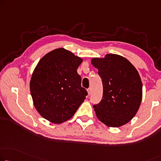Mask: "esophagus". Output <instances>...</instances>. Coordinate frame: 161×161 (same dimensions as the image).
<instances>
[{"instance_id":"1","label":"esophagus","mask_w":161,"mask_h":161,"mask_svg":"<svg viewBox=\"0 0 161 161\" xmlns=\"http://www.w3.org/2000/svg\"><path fill=\"white\" fill-rule=\"evenodd\" d=\"M87 93H88V95H91V88H88L87 89Z\"/></svg>"}]
</instances>
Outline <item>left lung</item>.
<instances>
[{"label":"left lung","instance_id":"8db88e82","mask_svg":"<svg viewBox=\"0 0 161 161\" xmlns=\"http://www.w3.org/2000/svg\"><path fill=\"white\" fill-rule=\"evenodd\" d=\"M91 63L98 69L103 85L102 100L93 105L96 116L108 127L127 124L137 113L142 102L140 74L129 60L117 54L92 58Z\"/></svg>","mask_w":161,"mask_h":161}]
</instances>
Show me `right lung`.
Wrapping results in <instances>:
<instances>
[{
	"label": "right lung",
	"mask_w": 161,
	"mask_h": 161,
	"mask_svg": "<svg viewBox=\"0 0 161 161\" xmlns=\"http://www.w3.org/2000/svg\"><path fill=\"white\" fill-rule=\"evenodd\" d=\"M82 58L64 47L45 54L33 71L30 82L34 106L53 124L70 119L87 95L76 69Z\"/></svg>",
	"instance_id": "1"
}]
</instances>
